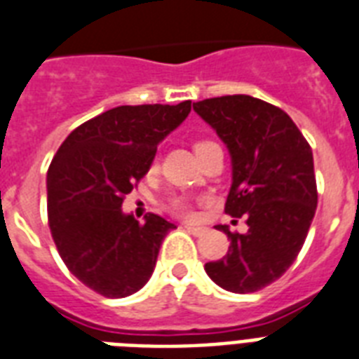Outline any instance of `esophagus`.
I'll list each match as a JSON object with an SVG mask.
<instances>
[{
  "instance_id": "34e87169",
  "label": "esophagus",
  "mask_w": 359,
  "mask_h": 359,
  "mask_svg": "<svg viewBox=\"0 0 359 359\" xmlns=\"http://www.w3.org/2000/svg\"><path fill=\"white\" fill-rule=\"evenodd\" d=\"M184 229L194 236H203L207 233V227H196V225H184Z\"/></svg>"
}]
</instances>
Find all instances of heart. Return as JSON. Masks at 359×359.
Wrapping results in <instances>:
<instances>
[{
    "label": "heart",
    "mask_w": 359,
    "mask_h": 359,
    "mask_svg": "<svg viewBox=\"0 0 359 359\" xmlns=\"http://www.w3.org/2000/svg\"><path fill=\"white\" fill-rule=\"evenodd\" d=\"M212 143V141H197L196 143V152H199L205 145ZM169 212H173L175 216H182V218H190L194 216V203L188 197H173L168 205Z\"/></svg>",
    "instance_id": "1"
}]
</instances>
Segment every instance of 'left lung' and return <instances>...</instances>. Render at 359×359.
<instances>
[{
  "mask_svg": "<svg viewBox=\"0 0 359 359\" xmlns=\"http://www.w3.org/2000/svg\"><path fill=\"white\" fill-rule=\"evenodd\" d=\"M194 109L229 147L233 186L225 214L248 224L244 235L216 225L231 245L205 270L222 289L257 292L289 270L309 233L318 201L311 147L283 109L261 98L227 95Z\"/></svg>",
  "mask_w": 359,
  "mask_h": 359,
  "instance_id": "left-lung-1",
  "label": "left lung"
}]
</instances>
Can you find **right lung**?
<instances>
[{
	"instance_id": "1",
	"label": "right lung",
	"mask_w": 359,
	"mask_h": 359,
	"mask_svg": "<svg viewBox=\"0 0 359 359\" xmlns=\"http://www.w3.org/2000/svg\"><path fill=\"white\" fill-rule=\"evenodd\" d=\"M191 100L119 106L80 124L48 168V225L72 276L106 298L137 292L175 225L121 210L151 168L158 143L188 117Z\"/></svg>"
}]
</instances>
